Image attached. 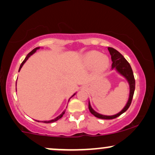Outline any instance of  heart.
I'll return each mask as SVG.
<instances>
[{
  "label": "heart",
  "mask_w": 155,
  "mask_h": 155,
  "mask_svg": "<svg viewBox=\"0 0 155 155\" xmlns=\"http://www.w3.org/2000/svg\"><path fill=\"white\" fill-rule=\"evenodd\" d=\"M83 63L87 66L95 65L96 71L101 72L106 70L109 64V60L106 55H103L97 51H90L84 54Z\"/></svg>",
  "instance_id": "heart-1"
}]
</instances>
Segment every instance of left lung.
I'll return each mask as SVG.
<instances>
[{
	"label": "left lung",
	"instance_id": "8db88e82",
	"mask_svg": "<svg viewBox=\"0 0 155 155\" xmlns=\"http://www.w3.org/2000/svg\"><path fill=\"white\" fill-rule=\"evenodd\" d=\"M108 49L109 51L110 54H111L112 60L111 69L112 70L113 69H116L117 72L120 73L121 75L123 76L127 79V82L129 83L130 85V95L127 104L124 106L123 109L120 112H119L118 114H117L112 115V116H106V115L100 114L97 113V112L92 109L90 101H89V110L91 112L92 114H93L94 116L97 117V118L103 119V120H112V119H115L119 116H120L122 114H123L124 112H125L128 109V108L131 104V102H132L133 94H134L135 91V86H136V81H135L133 70L131 68L130 65L128 62L115 49L111 47H108Z\"/></svg>",
	"mask_w": 155,
	"mask_h": 155
}]
</instances>
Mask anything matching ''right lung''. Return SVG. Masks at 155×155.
I'll use <instances>...</instances> for the list:
<instances>
[{
	"label": "right lung",
	"mask_w": 155,
	"mask_h": 155,
	"mask_svg": "<svg viewBox=\"0 0 155 155\" xmlns=\"http://www.w3.org/2000/svg\"><path fill=\"white\" fill-rule=\"evenodd\" d=\"M39 48H40V47H36V48H35V49H33V50H32V51H31V52H30V53H28V55H27V56H26V58H25V60H23V62H22V63H21V65H20V67H19V71H20V69L22 68V65H24L25 63V62L27 61V60H28V58H29L30 57H31L32 54H34V53L35 52V51H36L37 49H38ZM16 86H17V83H16ZM76 95V93L74 94V95H73V96H74V95ZM73 96H72V97H73ZM69 100H70V99H69ZM65 111H63V113L59 115V116H58V117H56V118L54 119V120H49V121H42V122H45V123H51V122H56V121H58V120H60V119L61 118V117L63 116V114H65Z\"/></svg>",
	"instance_id": "add662e5"
}]
</instances>
